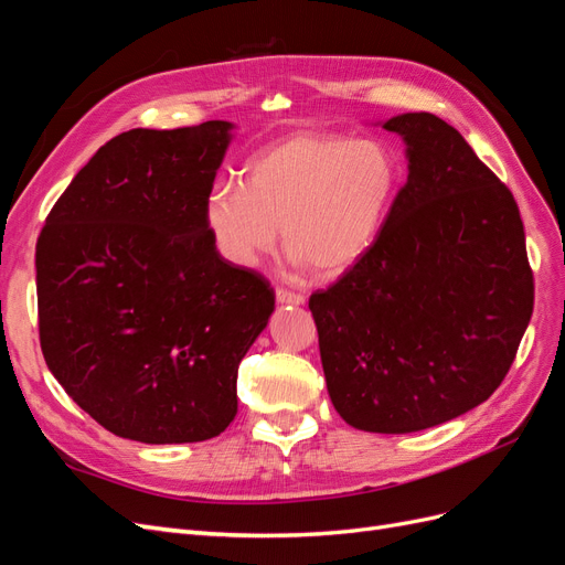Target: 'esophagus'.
Masks as SVG:
<instances>
[{"instance_id":"esophagus-1","label":"esophagus","mask_w":565,"mask_h":565,"mask_svg":"<svg viewBox=\"0 0 565 565\" xmlns=\"http://www.w3.org/2000/svg\"><path fill=\"white\" fill-rule=\"evenodd\" d=\"M276 299L278 303H289V306H301L306 301L303 295L292 292V289H285V287H276Z\"/></svg>"}]
</instances>
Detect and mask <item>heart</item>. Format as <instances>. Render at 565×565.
I'll list each match as a JSON object with an SVG mask.
<instances>
[{
    "mask_svg": "<svg viewBox=\"0 0 565 565\" xmlns=\"http://www.w3.org/2000/svg\"><path fill=\"white\" fill-rule=\"evenodd\" d=\"M401 188V162L382 141L297 131L256 152L247 181H216L204 224L218 254L249 268L282 243L320 278L351 270L377 241Z\"/></svg>",
    "mask_w": 565,
    "mask_h": 565,
    "instance_id": "heart-1",
    "label": "heart"
}]
</instances>
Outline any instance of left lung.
Returning a JSON list of instances; mask_svg holds the SVG:
<instances>
[{
  "label": "left lung",
  "instance_id": "left-lung-1",
  "mask_svg": "<svg viewBox=\"0 0 565 565\" xmlns=\"http://www.w3.org/2000/svg\"><path fill=\"white\" fill-rule=\"evenodd\" d=\"M409 174L370 252L309 299L330 398L347 424L409 434L488 401L533 316L519 204L431 113L391 117Z\"/></svg>",
  "mask_w": 565,
  "mask_h": 565
}]
</instances>
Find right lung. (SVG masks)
<instances>
[{
	"instance_id": "1",
	"label": "right lung",
	"mask_w": 565,
	"mask_h": 565,
	"mask_svg": "<svg viewBox=\"0 0 565 565\" xmlns=\"http://www.w3.org/2000/svg\"><path fill=\"white\" fill-rule=\"evenodd\" d=\"M228 129L210 119L115 136L38 237L44 361L115 436L207 440L237 413V365L276 292L262 273L228 264L204 224Z\"/></svg>"
}]
</instances>
